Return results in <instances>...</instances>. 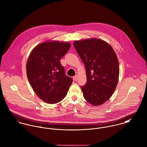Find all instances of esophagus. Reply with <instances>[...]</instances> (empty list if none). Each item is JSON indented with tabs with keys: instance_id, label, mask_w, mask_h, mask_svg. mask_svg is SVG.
<instances>
[{
	"instance_id": "esophagus-1",
	"label": "esophagus",
	"mask_w": 147,
	"mask_h": 147,
	"mask_svg": "<svg viewBox=\"0 0 147 147\" xmlns=\"http://www.w3.org/2000/svg\"><path fill=\"white\" fill-rule=\"evenodd\" d=\"M73 79H74V81H76L77 80V79H78V76H77V75H76V76L73 77Z\"/></svg>"
}]
</instances>
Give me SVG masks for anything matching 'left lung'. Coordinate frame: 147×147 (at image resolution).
Returning a JSON list of instances; mask_svg holds the SVG:
<instances>
[{
	"label": "left lung",
	"mask_w": 147,
	"mask_h": 147,
	"mask_svg": "<svg viewBox=\"0 0 147 147\" xmlns=\"http://www.w3.org/2000/svg\"><path fill=\"white\" fill-rule=\"evenodd\" d=\"M73 44L86 67L87 82L81 87L84 97L93 106L101 105L111 98L117 86V55L108 42L96 38L76 40Z\"/></svg>",
	"instance_id": "left-lung-1"
}]
</instances>
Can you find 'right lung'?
I'll return each instance as SVG.
<instances>
[{
  "label": "right lung",
  "instance_id": "obj_1",
  "mask_svg": "<svg viewBox=\"0 0 147 147\" xmlns=\"http://www.w3.org/2000/svg\"><path fill=\"white\" fill-rule=\"evenodd\" d=\"M70 47L68 42L48 40L36 45L27 59L26 71L30 85L38 97L47 103L61 101L73 82L60 63Z\"/></svg>",
  "mask_w": 147,
  "mask_h": 147
}]
</instances>
